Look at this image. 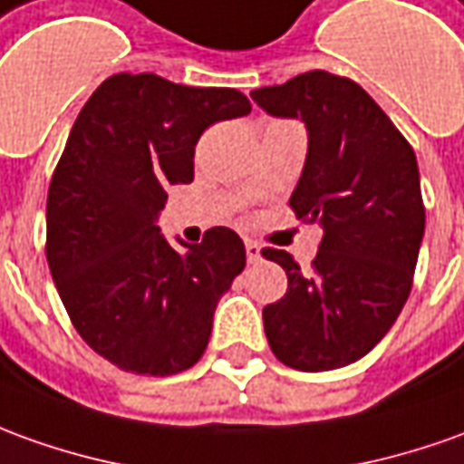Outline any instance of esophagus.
I'll return each mask as SVG.
<instances>
[{
  "label": "esophagus",
  "mask_w": 464,
  "mask_h": 464,
  "mask_svg": "<svg viewBox=\"0 0 464 464\" xmlns=\"http://www.w3.org/2000/svg\"><path fill=\"white\" fill-rule=\"evenodd\" d=\"M245 252H247V263H257L263 257V247L257 242H245Z\"/></svg>",
  "instance_id": "esophagus-1"
}]
</instances>
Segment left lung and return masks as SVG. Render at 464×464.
Wrapping results in <instances>:
<instances>
[{"instance_id": "8db88e82", "label": "left lung", "mask_w": 464, "mask_h": 464, "mask_svg": "<svg viewBox=\"0 0 464 464\" xmlns=\"http://www.w3.org/2000/svg\"><path fill=\"white\" fill-rule=\"evenodd\" d=\"M250 95L308 126L290 209L324 227L311 273L290 252L263 250L287 275L285 295L265 305V335L290 369H341L384 338L409 298L424 235L417 156L353 80L311 70Z\"/></svg>"}]
</instances>
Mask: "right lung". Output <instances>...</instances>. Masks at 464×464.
Here are the masks:
<instances>
[{
    "label": "right lung",
    "mask_w": 464,
    "mask_h": 464,
    "mask_svg": "<svg viewBox=\"0 0 464 464\" xmlns=\"http://www.w3.org/2000/svg\"><path fill=\"white\" fill-rule=\"evenodd\" d=\"M250 111L235 88L118 72L72 123L47 191L44 252L80 338L123 372L181 373L209 343L217 300L245 270V245L212 227L177 252L156 217L166 187L194 179L201 133Z\"/></svg>",
    "instance_id": "obj_1"
}]
</instances>
